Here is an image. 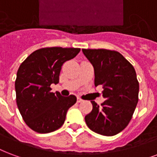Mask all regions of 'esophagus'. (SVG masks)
<instances>
[{
	"label": "esophagus",
	"instance_id": "obj_1",
	"mask_svg": "<svg viewBox=\"0 0 157 157\" xmlns=\"http://www.w3.org/2000/svg\"><path fill=\"white\" fill-rule=\"evenodd\" d=\"M83 101V99L82 98H77V102H81Z\"/></svg>",
	"mask_w": 157,
	"mask_h": 157
}]
</instances>
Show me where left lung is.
<instances>
[{"instance_id":"8db88e82","label":"left lung","mask_w":157,"mask_h":157,"mask_svg":"<svg viewBox=\"0 0 157 157\" xmlns=\"http://www.w3.org/2000/svg\"><path fill=\"white\" fill-rule=\"evenodd\" d=\"M94 68V85L103 86L105 101L99 106L91 101L93 110L85 116L93 132L111 136L127 128L138 102L139 83L134 67L119 52L83 49Z\"/></svg>"}]
</instances>
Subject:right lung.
<instances>
[{"instance_id":"obj_1","label":"right lung","mask_w":157,"mask_h":157,"mask_svg":"<svg viewBox=\"0 0 157 157\" xmlns=\"http://www.w3.org/2000/svg\"><path fill=\"white\" fill-rule=\"evenodd\" d=\"M79 51V48H42L30 54L19 67L15 82L16 103L23 120L33 131L52 132L63 124L67 111L77 98L52 93L50 85L59 83L63 64Z\"/></svg>"}]
</instances>
